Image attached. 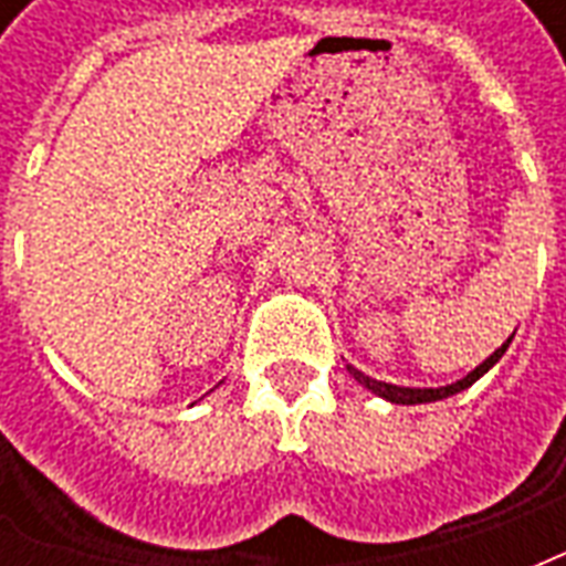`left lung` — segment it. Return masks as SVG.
Here are the masks:
<instances>
[{"instance_id": "left-lung-1", "label": "left lung", "mask_w": 566, "mask_h": 566, "mask_svg": "<svg viewBox=\"0 0 566 566\" xmlns=\"http://www.w3.org/2000/svg\"><path fill=\"white\" fill-rule=\"evenodd\" d=\"M512 339H506V343L500 345L497 352L494 355L488 357V360H482L479 367L470 373V376H463L461 381H454V385H446V388H397V385H388V381H376V379H369V376H364L360 369L355 367H348V373L355 376L367 391L373 394H379V397H385V400H391V403H403V406H416V403H433V400H442V397H451V394H458L463 391V388H470L479 376H485L488 369L494 367L497 364L500 357H503V352L510 348Z\"/></svg>"}]
</instances>
